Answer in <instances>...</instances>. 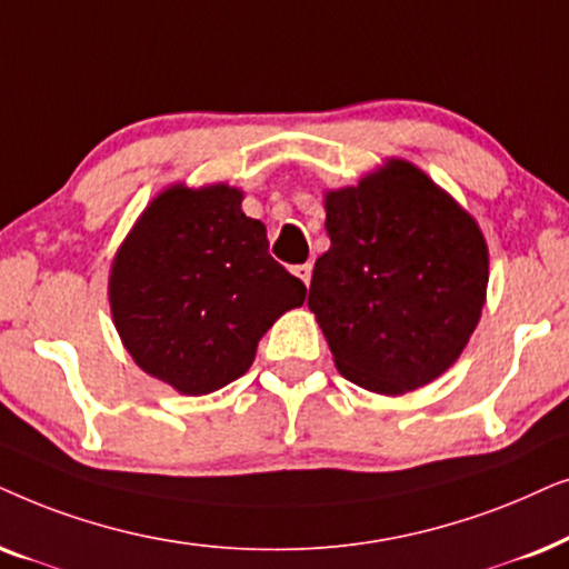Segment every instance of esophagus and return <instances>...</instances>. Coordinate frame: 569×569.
I'll use <instances>...</instances> for the list:
<instances>
[{"mask_svg": "<svg viewBox=\"0 0 569 569\" xmlns=\"http://www.w3.org/2000/svg\"><path fill=\"white\" fill-rule=\"evenodd\" d=\"M291 272H293V276H297L305 286H309V280H312V264H309V262H305V264H293Z\"/></svg>", "mask_w": 569, "mask_h": 569, "instance_id": "1", "label": "esophagus"}]
</instances>
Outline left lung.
Returning <instances> with one entry per match:
<instances>
[{"mask_svg":"<svg viewBox=\"0 0 569 569\" xmlns=\"http://www.w3.org/2000/svg\"><path fill=\"white\" fill-rule=\"evenodd\" d=\"M330 249L307 305L338 372L380 396L445 375L487 305L489 247L476 218L419 166L388 158L325 192Z\"/></svg>","mask_w":569,"mask_h":569,"instance_id":"left-lung-1","label":"left lung"}]
</instances>
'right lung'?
<instances>
[{
  "mask_svg": "<svg viewBox=\"0 0 569 569\" xmlns=\"http://www.w3.org/2000/svg\"><path fill=\"white\" fill-rule=\"evenodd\" d=\"M241 200L223 181L166 187L113 254V328L142 372L181 396L239 380L272 322L305 305V283L272 260Z\"/></svg>",
  "mask_w": 569,
  "mask_h": 569,
  "instance_id": "right-lung-1",
  "label": "right lung"
}]
</instances>
